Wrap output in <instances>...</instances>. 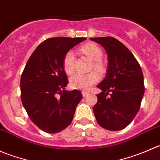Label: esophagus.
<instances>
[{"instance_id":"34e87169","label":"esophagus","mask_w":160,"mask_h":160,"mask_svg":"<svg viewBox=\"0 0 160 160\" xmlns=\"http://www.w3.org/2000/svg\"><path fill=\"white\" fill-rule=\"evenodd\" d=\"M82 95H83V98H85V97H87L88 95V93L86 91H82Z\"/></svg>"}]
</instances>
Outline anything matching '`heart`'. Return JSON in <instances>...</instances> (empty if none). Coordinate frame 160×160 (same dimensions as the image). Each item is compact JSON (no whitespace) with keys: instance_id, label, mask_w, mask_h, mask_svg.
Instances as JSON below:
<instances>
[{"instance_id":"1","label":"heart","mask_w":160,"mask_h":160,"mask_svg":"<svg viewBox=\"0 0 160 160\" xmlns=\"http://www.w3.org/2000/svg\"><path fill=\"white\" fill-rule=\"evenodd\" d=\"M81 50L88 58L94 61L93 68L99 72H104V67L101 61L103 54L99 46L93 43H88L82 46ZM63 68L65 72L68 74H71L75 70V54L73 51L70 50L64 56ZM99 80L100 75L95 71L87 74L78 72L70 77V85L73 89L88 90L93 84L98 83Z\"/></svg>"}]
</instances>
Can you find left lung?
Wrapping results in <instances>:
<instances>
[{"label":"left lung","mask_w":160,"mask_h":160,"mask_svg":"<svg viewBox=\"0 0 160 160\" xmlns=\"http://www.w3.org/2000/svg\"><path fill=\"white\" fill-rule=\"evenodd\" d=\"M90 40L103 46L108 60L105 78L97 87L101 92L97 94L93 114L102 128L122 130L140 108L145 91L142 71L129 49L116 38L98 37Z\"/></svg>","instance_id":"obj_1"}]
</instances>
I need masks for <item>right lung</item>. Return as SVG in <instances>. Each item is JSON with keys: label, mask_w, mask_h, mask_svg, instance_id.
I'll return each instance as SVG.
<instances>
[{"label": "right lung", "mask_w": 160, "mask_h": 160, "mask_svg": "<svg viewBox=\"0 0 160 160\" xmlns=\"http://www.w3.org/2000/svg\"><path fill=\"white\" fill-rule=\"evenodd\" d=\"M86 38H50L30 56L21 77V98L30 119L41 130L57 133L70 125L80 91L65 90V55Z\"/></svg>", "instance_id": "right-lung-1"}]
</instances>
